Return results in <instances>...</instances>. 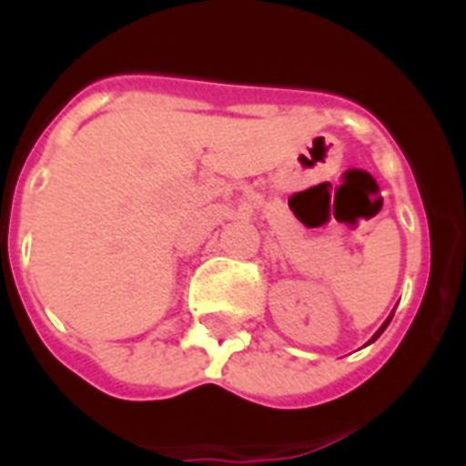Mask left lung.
<instances>
[{"label":"left lung","instance_id":"left-lung-1","mask_svg":"<svg viewBox=\"0 0 466 466\" xmlns=\"http://www.w3.org/2000/svg\"><path fill=\"white\" fill-rule=\"evenodd\" d=\"M391 319V317H390ZM390 319H387V321H384V324H382V329H380V331H377L375 333V339H377V336H380V333H382L384 331V329H387V324H390ZM375 339H372V340H375Z\"/></svg>","mask_w":466,"mask_h":466}]
</instances>
